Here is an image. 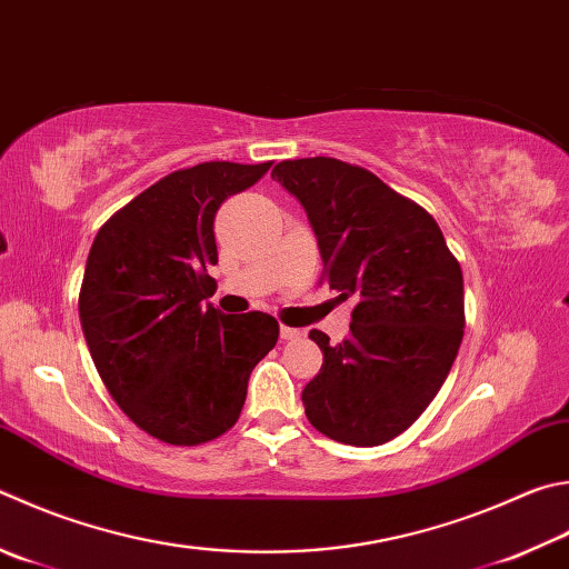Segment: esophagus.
Masks as SVG:
<instances>
[{
  "label": "esophagus",
  "instance_id": "1",
  "mask_svg": "<svg viewBox=\"0 0 569 569\" xmlns=\"http://www.w3.org/2000/svg\"><path fill=\"white\" fill-rule=\"evenodd\" d=\"M301 336H303V333H301V330H298V328L281 326V340H286V343H288V340H298Z\"/></svg>",
  "mask_w": 569,
  "mask_h": 569
}]
</instances>
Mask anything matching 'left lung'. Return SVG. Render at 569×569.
Instances as JSON below:
<instances>
[{
    "label": "left lung",
    "mask_w": 569,
    "mask_h": 569,
    "mask_svg": "<svg viewBox=\"0 0 569 569\" xmlns=\"http://www.w3.org/2000/svg\"><path fill=\"white\" fill-rule=\"evenodd\" d=\"M271 177L306 209L338 301H356L338 346L323 330L308 333L323 366L303 388L306 416L330 440L383 446L422 416L458 356V258L422 206L368 169L313 157L281 161Z\"/></svg>",
    "instance_id": "1"
}]
</instances>
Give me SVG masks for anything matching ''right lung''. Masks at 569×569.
<instances>
[{
	"instance_id": "1",
	"label": "right lung",
	"mask_w": 569,
	"mask_h": 569,
	"mask_svg": "<svg viewBox=\"0 0 569 569\" xmlns=\"http://www.w3.org/2000/svg\"><path fill=\"white\" fill-rule=\"evenodd\" d=\"M271 163L173 171L113 213L91 243L79 291L91 360L133 426L169 446H201L231 430L251 370L278 340L273 316L203 306L216 291V211Z\"/></svg>"
}]
</instances>
